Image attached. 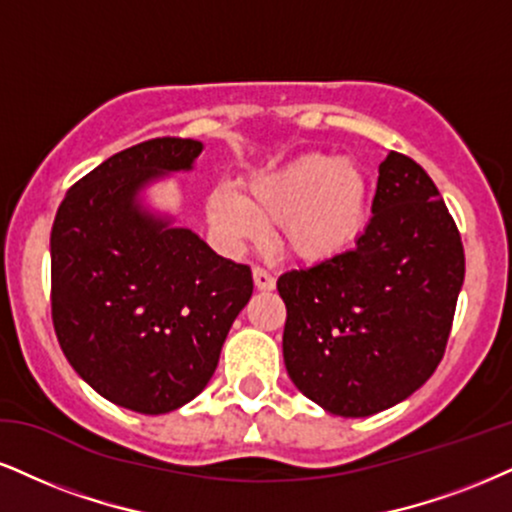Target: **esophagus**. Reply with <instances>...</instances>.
I'll use <instances>...</instances> for the list:
<instances>
[{"label":"esophagus","mask_w":512,"mask_h":512,"mask_svg":"<svg viewBox=\"0 0 512 512\" xmlns=\"http://www.w3.org/2000/svg\"><path fill=\"white\" fill-rule=\"evenodd\" d=\"M254 285L256 289H261V292H270V289H275V277L270 275L268 270L254 268Z\"/></svg>","instance_id":"obj_1"}]
</instances>
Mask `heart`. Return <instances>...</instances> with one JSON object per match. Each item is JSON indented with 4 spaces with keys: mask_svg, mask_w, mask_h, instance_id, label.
Here are the masks:
<instances>
[{
    "mask_svg": "<svg viewBox=\"0 0 512 512\" xmlns=\"http://www.w3.org/2000/svg\"><path fill=\"white\" fill-rule=\"evenodd\" d=\"M208 223L232 249L285 223V244L304 261H330L361 239L370 218V180L349 156L304 154L246 182L244 197L216 189Z\"/></svg>",
    "mask_w": 512,
    "mask_h": 512,
    "instance_id": "heart-1",
    "label": "heart"
}]
</instances>
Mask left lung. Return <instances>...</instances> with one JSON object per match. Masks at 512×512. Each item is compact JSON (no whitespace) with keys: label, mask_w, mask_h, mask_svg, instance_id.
Masks as SVG:
<instances>
[{"label":"left lung","mask_w":512,"mask_h":512,"mask_svg":"<svg viewBox=\"0 0 512 512\" xmlns=\"http://www.w3.org/2000/svg\"><path fill=\"white\" fill-rule=\"evenodd\" d=\"M463 277V244L437 185L389 151L356 246L277 280L294 387L342 418L406 401L444 356Z\"/></svg>","instance_id":"left-lung-1"}]
</instances>
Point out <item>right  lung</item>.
I'll list each match as a JSON object with an SVG mask.
<instances>
[{
    "label": "right lung",
    "mask_w": 512,
    "mask_h": 512,
    "mask_svg": "<svg viewBox=\"0 0 512 512\" xmlns=\"http://www.w3.org/2000/svg\"><path fill=\"white\" fill-rule=\"evenodd\" d=\"M201 151L180 137L118 151L68 189L54 218L56 337L82 380L135 413H170L204 391L254 292L249 266L144 201Z\"/></svg>",
    "instance_id": "obj_1"
}]
</instances>
